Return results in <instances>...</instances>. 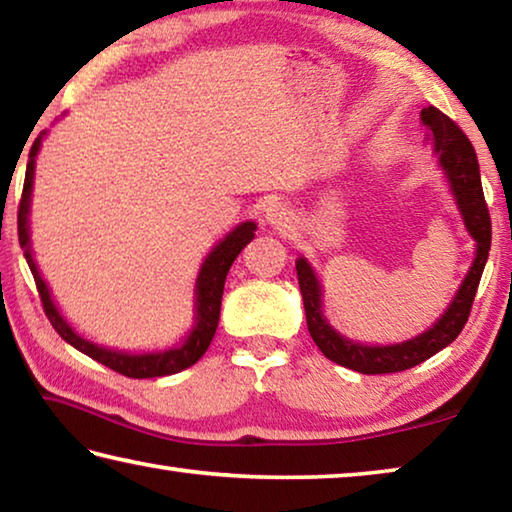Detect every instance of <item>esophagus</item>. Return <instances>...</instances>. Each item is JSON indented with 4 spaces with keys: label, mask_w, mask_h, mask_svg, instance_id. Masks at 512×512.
<instances>
[{
    "label": "esophagus",
    "mask_w": 512,
    "mask_h": 512,
    "mask_svg": "<svg viewBox=\"0 0 512 512\" xmlns=\"http://www.w3.org/2000/svg\"><path fill=\"white\" fill-rule=\"evenodd\" d=\"M264 219H266L268 225H271V228L284 230V228H289V225L293 223V214H291V210L284 203H271L264 210Z\"/></svg>",
    "instance_id": "1"
}]
</instances>
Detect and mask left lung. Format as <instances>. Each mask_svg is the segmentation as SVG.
<instances>
[{"instance_id": "obj_1", "label": "left lung", "mask_w": 512, "mask_h": 512, "mask_svg": "<svg viewBox=\"0 0 512 512\" xmlns=\"http://www.w3.org/2000/svg\"><path fill=\"white\" fill-rule=\"evenodd\" d=\"M420 121L427 128V142L431 144L433 158L438 160V167L445 173L449 194L454 198V205L458 214H461L467 235L474 241V259L470 271L463 277L461 287H458L456 296L449 302L447 309L440 314V318H436V323L424 329L418 336H413V339L400 343L375 345L348 339L325 316V291L314 266L309 264L305 255L296 259L298 284L302 302H305L311 339H314L320 352L329 361L339 363L343 368L357 370L361 375H384V372L409 370L447 348L461 334V329L467 323L485 262H488L492 228L488 205H485L483 198L481 173L474 146L467 140L461 128L438 108H422Z\"/></svg>"}]
</instances>
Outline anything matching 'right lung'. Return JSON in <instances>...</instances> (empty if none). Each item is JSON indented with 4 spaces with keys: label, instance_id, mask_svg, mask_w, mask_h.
<instances>
[{
    "label": "right lung",
    "instance_id": "obj_1",
    "mask_svg": "<svg viewBox=\"0 0 512 512\" xmlns=\"http://www.w3.org/2000/svg\"><path fill=\"white\" fill-rule=\"evenodd\" d=\"M45 135L47 131H42L29 151L27 178H24V192H22L20 210H17V235H20L24 259H27V264L31 268L33 280H36L42 307H45L49 323L54 325V329L60 334V339H65V343L72 345V348L88 354L90 359L99 361L103 366H108L115 372H121V375L126 377H133V379L164 377V375H176V372L194 366V363L203 357L205 350L210 348L216 327H219L225 275H228L232 262H235L241 250L255 239L257 223L244 221L235 225V228H232L221 241H216V246L203 259V264L198 268V275H196V284H194V323L185 334V339L178 345H173V348H164V350H153V352H128V350H112V348H106V345L92 343L88 339H83V336L67 323L65 316L60 314L56 300L51 296L49 284L40 273L36 257H33L29 216H31L33 176H36V158L40 153Z\"/></svg>",
    "mask_w": 512,
    "mask_h": 512
}]
</instances>
